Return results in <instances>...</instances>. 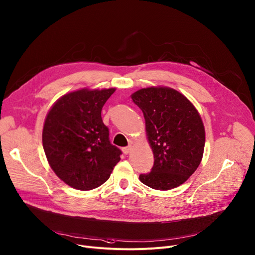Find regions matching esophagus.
Wrapping results in <instances>:
<instances>
[{
	"instance_id": "obj_1",
	"label": "esophagus",
	"mask_w": 255,
	"mask_h": 255,
	"mask_svg": "<svg viewBox=\"0 0 255 255\" xmlns=\"http://www.w3.org/2000/svg\"><path fill=\"white\" fill-rule=\"evenodd\" d=\"M131 149H132V145H129V146H126V147L122 148V150H123V152H124L125 155H128L129 152L131 151Z\"/></svg>"
}]
</instances>
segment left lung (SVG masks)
Returning a JSON list of instances; mask_svg holds the SVG:
<instances>
[{"mask_svg": "<svg viewBox=\"0 0 255 255\" xmlns=\"http://www.w3.org/2000/svg\"><path fill=\"white\" fill-rule=\"evenodd\" d=\"M143 113L145 134L154 154L151 171L139 180L168 191L185 182L199 167L205 146V128L191 101L167 86L142 88L131 94Z\"/></svg>", "mask_w": 255, "mask_h": 255, "instance_id": "obj_1", "label": "left lung"}]
</instances>
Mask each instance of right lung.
<instances>
[{"mask_svg": "<svg viewBox=\"0 0 255 255\" xmlns=\"http://www.w3.org/2000/svg\"><path fill=\"white\" fill-rule=\"evenodd\" d=\"M116 88H82L59 97L46 115L42 140L47 161L67 185L90 191L105 183L121 160L109 140L101 110Z\"/></svg>", "mask_w": 255, "mask_h": 255, "instance_id": "1", "label": "right lung"}]
</instances>
